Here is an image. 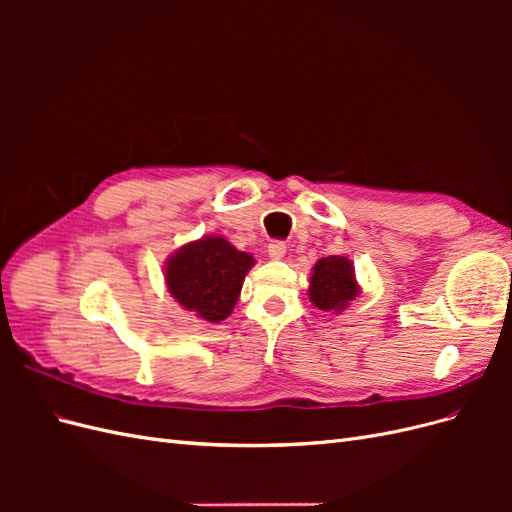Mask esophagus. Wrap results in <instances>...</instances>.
I'll return each instance as SVG.
<instances>
[{"label": "esophagus", "mask_w": 512, "mask_h": 512, "mask_svg": "<svg viewBox=\"0 0 512 512\" xmlns=\"http://www.w3.org/2000/svg\"><path fill=\"white\" fill-rule=\"evenodd\" d=\"M267 252L273 260H282L286 256V243L284 241H271Z\"/></svg>", "instance_id": "obj_1"}]
</instances>
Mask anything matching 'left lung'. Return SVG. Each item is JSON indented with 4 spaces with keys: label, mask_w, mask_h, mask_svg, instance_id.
Wrapping results in <instances>:
<instances>
[{
    "label": "left lung",
    "mask_w": 512,
    "mask_h": 512,
    "mask_svg": "<svg viewBox=\"0 0 512 512\" xmlns=\"http://www.w3.org/2000/svg\"><path fill=\"white\" fill-rule=\"evenodd\" d=\"M354 297H359V286L350 260L344 256L320 258L309 277V301L322 312H342Z\"/></svg>",
    "instance_id": "left-lung-1"
}]
</instances>
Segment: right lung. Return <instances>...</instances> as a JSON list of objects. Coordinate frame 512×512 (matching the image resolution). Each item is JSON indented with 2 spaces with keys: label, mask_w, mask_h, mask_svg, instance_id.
Returning <instances> with one entry per match:
<instances>
[{
  "label": "right lung",
  "mask_w": 512,
  "mask_h": 512,
  "mask_svg": "<svg viewBox=\"0 0 512 512\" xmlns=\"http://www.w3.org/2000/svg\"><path fill=\"white\" fill-rule=\"evenodd\" d=\"M254 258L224 237H203L183 245L166 262V286L181 307L207 322L230 316Z\"/></svg>",
  "instance_id": "1"
}]
</instances>
